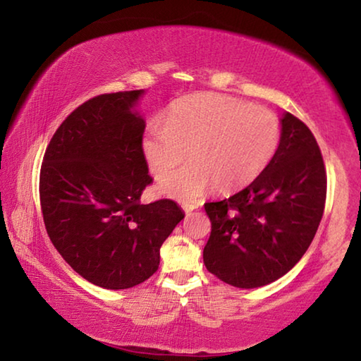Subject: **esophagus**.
Here are the masks:
<instances>
[{
  "instance_id": "34e87169",
  "label": "esophagus",
  "mask_w": 361,
  "mask_h": 361,
  "mask_svg": "<svg viewBox=\"0 0 361 361\" xmlns=\"http://www.w3.org/2000/svg\"><path fill=\"white\" fill-rule=\"evenodd\" d=\"M195 210V205H185V212L186 215H191V213Z\"/></svg>"
}]
</instances>
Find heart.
<instances>
[{
    "instance_id": "heart-1",
    "label": "heart",
    "mask_w": 361,
    "mask_h": 361,
    "mask_svg": "<svg viewBox=\"0 0 361 361\" xmlns=\"http://www.w3.org/2000/svg\"><path fill=\"white\" fill-rule=\"evenodd\" d=\"M280 121L271 109L229 95L195 94L176 102L164 124L146 127L142 148L157 178L188 159L194 164L164 180L161 189L195 202L212 189L231 192L262 173L280 145Z\"/></svg>"
}]
</instances>
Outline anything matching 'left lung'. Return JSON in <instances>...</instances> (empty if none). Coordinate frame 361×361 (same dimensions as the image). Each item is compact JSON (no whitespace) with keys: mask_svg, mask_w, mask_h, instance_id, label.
Returning a JSON list of instances; mask_svg holds the SVG:
<instances>
[{"mask_svg":"<svg viewBox=\"0 0 361 361\" xmlns=\"http://www.w3.org/2000/svg\"><path fill=\"white\" fill-rule=\"evenodd\" d=\"M325 200L319 143L301 119L285 113L279 148L258 178L229 199L204 205L212 223L205 267L237 288L280 279L312 243Z\"/></svg>","mask_w":361,"mask_h":361,"instance_id":"obj_1","label":"left lung"}]
</instances>
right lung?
I'll list each match as a JSON object with an SVG mask.
<instances>
[{
  "label": "right lung",
  "instance_id": "1",
  "mask_svg": "<svg viewBox=\"0 0 361 361\" xmlns=\"http://www.w3.org/2000/svg\"><path fill=\"white\" fill-rule=\"evenodd\" d=\"M142 94H102L79 105L49 142L39 173L49 239L79 276L108 290L148 280L185 218L175 200L140 202L152 183L145 121L130 111Z\"/></svg>",
  "mask_w": 361,
  "mask_h": 361
}]
</instances>
